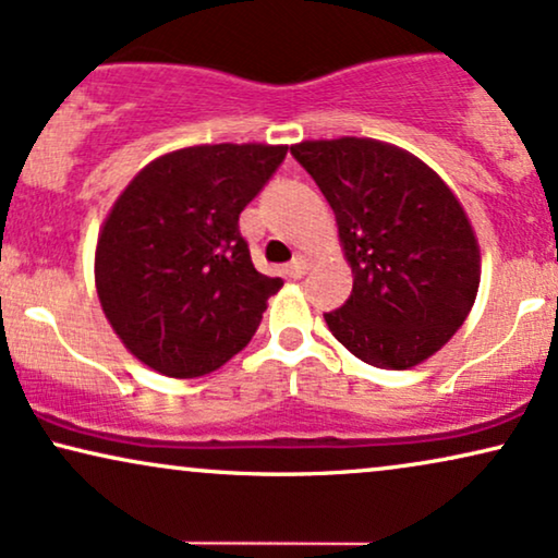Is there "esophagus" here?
<instances>
[{"mask_svg":"<svg viewBox=\"0 0 558 558\" xmlns=\"http://www.w3.org/2000/svg\"><path fill=\"white\" fill-rule=\"evenodd\" d=\"M307 269H310V262H307V258L296 256L292 264H287V269H284V271H287L289 277H292V279H302V277H305V274H307Z\"/></svg>","mask_w":558,"mask_h":558,"instance_id":"34e87169","label":"esophagus"}]
</instances>
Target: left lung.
Here are the masks:
<instances>
[{
	"label": "left lung",
	"mask_w": 558,
	"mask_h": 558,
	"mask_svg": "<svg viewBox=\"0 0 558 558\" xmlns=\"http://www.w3.org/2000/svg\"><path fill=\"white\" fill-rule=\"evenodd\" d=\"M336 213L351 296L325 313L332 336L376 368L433 356L466 320L480 248L464 207L421 158L368 137L292 146Z\"/></svg>",
	"instance_id": "left-lung-1"
}]
</instances>
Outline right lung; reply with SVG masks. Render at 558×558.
Wrapping results in <instances>:
<instances>
[{
    "label": "right lung",
    "instance_id": "right-lung-1",
    "mask_svg": "<svg viewBox=\"0 0 558 558\" xmlns=\"http://www.w3.org/2000/svg\"><path fill=\"white\" fill-rule=\"evenodd\" d=\"M287 146H194L148 163L114 202L94 277L128 351L166 376L215 372L256 332L284 284L256 271L238 228Z\"/></svg>",
    "mask_w": 558,
    "mask_h": 558
}]
</instances>
